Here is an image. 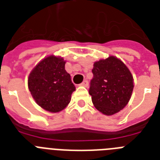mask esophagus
Masks as SVG:
<instances>
[{"label": "esophagus", "instance_id": "34e87169", "mask_svg": "<svg viewBox=\"0 0 160 160\" xmlns=\"http://www.w3.org/2000/svg\"><path fill=\"white\" fill-rule=\"evenodd\" d=\"M81 86H84V87H87L88 85H89V82H88V80H84L81 84H80Z\"/></svg>", "mask_w": 160, "mask_h": 160}]
</instances>
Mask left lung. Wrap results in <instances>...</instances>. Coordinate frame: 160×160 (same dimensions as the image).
I'll list each match as a JSON object with an SVG mask.
<instances>
[{
    "mask_svg": "<svg viewBox=\"0 0 160 160\" xmlns=\"http://www.w3.org/2000/svg\"><path fill=\"white\" fill-rule=\"evenodd\" d=\"M89 94L95 107L105 115L118 113L126 106L134 89L133 75L115 56L94 64Z\"/></svg>",
    "mask_w": 160,
    "mask_h": 160,
    "instance_id": "left-lung-1",
    "label": "left lung"
}]
</instances>
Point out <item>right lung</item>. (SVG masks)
<instances>
[{
  "instance_id": "obj_1",
  "label": "right lung",
  "mask_w": 160,
  "mask_h": 160,
  "mask_svg": "<svg viewBox=\"0 0 160 160\" xmlns=\"http://www.w3.org/2000/svg\"><path fill=\"white\" fill-rule=\"evenodd\" d=\"M65 65L63 58L50 55L40 61L29 75L28 88L32 97L37 105L51 113L65 109L75 90Z\"/></svg>"
}]
</instances>
